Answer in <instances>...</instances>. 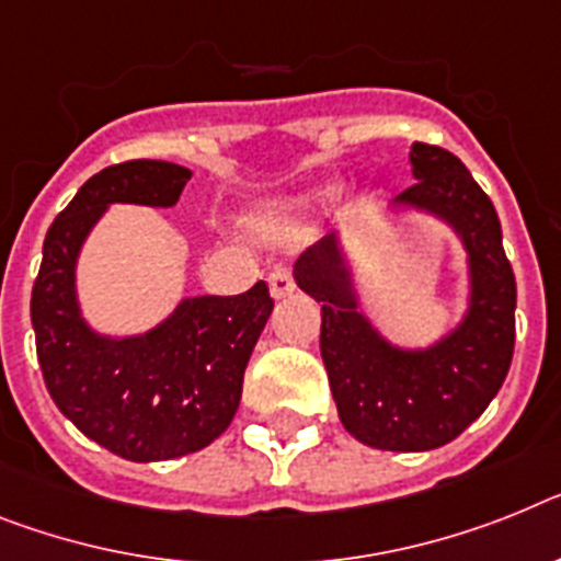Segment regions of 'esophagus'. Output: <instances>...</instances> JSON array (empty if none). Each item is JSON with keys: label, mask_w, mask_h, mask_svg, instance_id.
<instances>
[{"label": "esophagus", "mask_w": 561, "mask_h": 561, "mask_svg": "<svg viewBox=\"0 0 561 561\" xmlns=\"http://www.w3.org/2000/svg\"><path fill=\"white\" fill-rule=\"evenodd\" d=\"M267 285H271L273 299H285V296H290L296 290L294 273L288 267H273L271 276H267Z\"/></svg>", "instance_id": "obj_1"}]
</instances>
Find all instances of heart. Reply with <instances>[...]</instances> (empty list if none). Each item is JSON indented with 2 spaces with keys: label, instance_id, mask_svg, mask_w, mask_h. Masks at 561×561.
I'll use <instances>...</instances> for the list:
<instances>
[{
  "label": "heart",
  "instance_id": "b5f03b06",
  "mask_svg": "<svg viewBox=\"0 0 561 561\" xmlns=\"http://www.w3.org/2000/svg\"><path fill=\"white\" fill-rule=\"evenodd\" d=\"M294 208H299V205H290V208H279V210H276V214L271 216L273 228H279V225L285 222V214H288V210H294Z\"/></svg>",
  "mask_w": 561,
  "mask_h": 561
}]
</instances>
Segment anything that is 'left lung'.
Returning a JSON list of instances; mask_svg holds the SVG:
<instances>
[{"label":"left lung","mask_w":561,"mask_h":561,"mask_svg":"<svg viewBox=\"0 0 561 561\" xmlns=\"http://www.w3.org/2000/svg\"><path fill=\"white\" fill-rule=\"evenodd\" d=\"M416 185L397 205L436 214L462 237L470 308L454 333L425 351L393 347L359 313L336 237L296 259V285L322 305V362L351 436L379 450H433L454 442L505 382L516 339V279L488 193L450 150L416 142Z\"/></svg>","instance_id":"left-lung-1"}]
</instances>
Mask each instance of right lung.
<instances>
[{
    "label": "right lung",
    "instance_id": "right-lung-1",
    "mask_svg": "<svg viewBox=\"0 0 561 561\" xmlns=\"http://www.w3.org/2000/svg\"><path fill=\"white\" fill-rule=\"evenodd\" d=\"M191 171L130 159L99 171L56 216L33 282L36 356L56 408L111 454L162 462L196 454L222 436L242 399V379L273 310L265 282L239 296L182 299L142 336L111 339L84 324L77 256L111 202L171 208Z\"/></svg>",
    "mask_w": 561,
    "mask_h": 561
}]
</instances>
